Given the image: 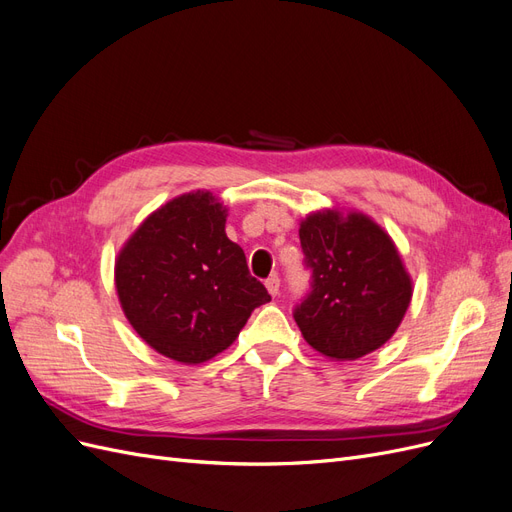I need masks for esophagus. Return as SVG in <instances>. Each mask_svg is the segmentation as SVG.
<instances>
[{"instance_id": "34e87169", "label": "esophagus", "mask_w": 512, "mask_h": 512, "mask_svg": "<svg viewBox=\"0 0 512 512\" xmlns=\"http://www.w3.org/2000/svg\"><path fill=\"white\" fill-rule=\"evenodd\" d=\"M265 284H267V290L271 292V297H277V294H280V284H282V282H280V277H277V275H271Z\"/></svg>"}]
</instances>
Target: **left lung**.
Segmentation results:
<instances>
[{
    "instance_id": "obj_1",
    "label": "left lung",
    "mask_w": 512,
    "mask_h": 512,
    "mask_svg": "<svg viewBox=\"0 0 512 512\" xmlns=\"http://www.w3.org/2000/svg\"><path fill=\"white\" fill-rule=\"evenodd\" d=\"M299 239L312 282L292 316L305 342L337 361L389 342L412 299L391 237L363 213L318 211L301 222Z\"/></svg>"
}]
</instances>
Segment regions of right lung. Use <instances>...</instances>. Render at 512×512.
Instances as JSON below:
<instances>
[{
    "label": "right lung",
    "instance_id": "add662e5",
    "mask_svg": "<svg viewBox=\"0 0 512 512\" xmlns=\"http://www.w3.org/2000/svg\"><path fill=\"white\" fill-rule=\"evenodd\" d=\"M226 209L192 192L151 213L115 265L123 312L168 359L203 363L235 342L247 318L271 301L245 254L226 237Z\"/></svg>",
    "mask_w": 512,
    "mask_h": 512
}]
</instances>
